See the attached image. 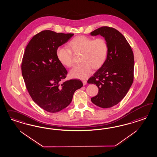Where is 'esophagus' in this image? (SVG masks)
<instances>
[{"label":"esophagus","mask_w":157,"mask_h":157,"mask_svg":"<svg viewBox=\"0 0 157 157\" xmlns=\"http://www.w3.org/2000/svg\"><path fill=\"white\" fill-rule=\"evenodd\" d=\"M82 82H83V85L84 86L86 85V83H87V81H83Z\"/></svg>","instance_id":"1"}]
</instances>
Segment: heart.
I'll return each mask as SVG.
<instances>
[{
    "mask_svg": "<svg viewBox=\"0 0 157 157\" xmlns=\"http://www.w3.org/2000/svg\"><path fill=\"white\" fill-rule=\"evenodd\" d=\"M68 47L75 53H81L80 64L70 71L72 78L85 79L90 74L92 68L97 69L104 63L108 53V44L102 37L93 39L85 36H78L73 38ZM56 55L62 65L71 67L73 65L72 53L66 47H59Z\"/></svg>",
    "mask_w": 157,
    "mask_h": 157,
    "instance_id": "b5f03b06",
    "label": "heart"
}]
</instances>
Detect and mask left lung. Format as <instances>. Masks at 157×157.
<instances>
[{
  "label": "left lung",
  "mask_w": 157,
  "mask_h": 157,
  "mask_svg": "<svg viewBox=\"0 0 157 157\" xmlns=\"http://www.w3.org/2000/svg\"><path fill=\"white\" fill-rule=\"evenodd\" d=\"M91 36L100 35L108 44L104 64L87 81L98 88L91 102L102 108L117 104L128 93L133 81V53L126 38L117 30L108 26L97 29Z\"/></svg>",
  "instance_id": "left-lung-1"
}]
</instances>
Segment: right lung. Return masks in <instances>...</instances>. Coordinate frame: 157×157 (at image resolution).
<instances>
[{"label":"right lung","mask_w":157,"mask_h":157,"mask_svg":"<svg viewBox=\"0 0 157 157\" xmlns=\"http://www.w3.org/2000/svg\"><path fill=\"white\" fill-rule=\"evenodd\" d=\"M73 36L43 30L34 36L25 51L21 70L26 89L34 102L48 112L66 108L75 91L83 86L78 79L62 83L67 71L56 55L57 48Z\"/></svg>","instance_id":"1"}]
</instances>
